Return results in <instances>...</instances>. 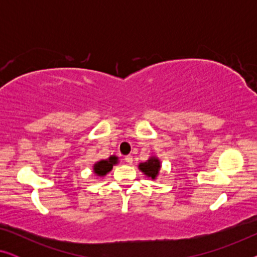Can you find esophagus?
Masks as SVG:
<instances>
[{"label":"esophagus","mask_w":257,"mask_h":257,"mask_svg":"<svg viewBox=\"0 0 257 257\" xmlns=\"http://www.w3.org/2000/svg\"><path fill=\"white\" fill-rule=\"evenodd\" d=\"M125 161L127 164H132V161H133V158H132V156H126L125 157Z\"/></svg>","instance_id":"1"}]
</instances>
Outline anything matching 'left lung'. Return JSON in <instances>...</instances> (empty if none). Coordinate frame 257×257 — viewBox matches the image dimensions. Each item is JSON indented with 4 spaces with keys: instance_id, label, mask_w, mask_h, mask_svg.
<instances>
[{
    "instance_id": "1",
    "label": "left lung",
    "mask_w": 257,
    "mask_h": 257,
    "mask_svg": "<svg viewBox=\"0 0 257 257\" xmlns=\"http://www.w3.org/2000/svg\"><path fill=\"white\" fill-rule=\"evenodd\" d=\"M160 167V161L156 157H151L146 163L139 164V170L151 179L157 178V175L159 174Z\"/></svg>"
}]
</instances>
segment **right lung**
Here are the masks:
<instances>
[{"label": "right lung", "mask_w": 257, "mask_h": 257, "mask_svg": "<svg viewBox=\"0 0 257 257\" xmlns=\"http://www.w3.org/2000/svg\"><path fill=\"white\" fill-rule=\"evenodd\" d=\"M118 161V158L112 156L108 158L106 160H100L98 161L97 164H94L93 166V172L98 175H100V177H103L106 173H108L112 170V167H113V165L117 164Z\"/></svg>", "instance_id": "obj_1"}]
</instances>
